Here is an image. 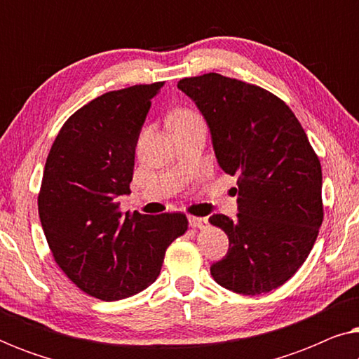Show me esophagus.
<instances>
[{
	"instance_id": "34e87169",
	"label": "esophagus",
	"mask_w": 359,
	"mask_h": 359,
	"mask_svg": "<svg viewBox=\"0 0 359 359\" xmlns=\"http://www.w3.org/2000/svg\"><path fill=\"white\" fill-rule=\"evenodd\" d=\"M189 224H191V227H193V229H199V230L208 229V225H209L208 219H205V217H194V215H191V217H189Z\"/></svg>"
}]
</instances>
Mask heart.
<instances>
[{
    "instance_id": "obj_1",
    "label": "heart",
    "mask_w": 359,
    "mask_h": 359,
    "mask_svg": "<svg viewBox=\"0 0 359 359\" xmlns=\"http://www.w3.org/2000/svg\"><path fill=\"white\" fill-rule=\"evenodd\" d=\"M194 121H201L199 114H196L194 111L191 109H181L175 114L173 117V122L175 126H180V124H186V122H194Z\"/></svg>"
}]
</instances>
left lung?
I'll return each mask as SVG.
<instances>
[{"instance_id":"1","label":"left lung","mask_w":359,"mask_h":359,"mask_svg":"<svg viewBox=\"0 0 359 359\" xmlns=\"http://www.w3.org/2000/svg\"><path fill=\"white\" fill-rule=\"evenodd\" d=\"M178 88L208 121L220 168L237 176V219L209 217L229 237L210 274L245 296L273 291L296 274L317 240L320 160L294 112L264 88L219 73L183 78Z\"/></svg>"}]
</instances>
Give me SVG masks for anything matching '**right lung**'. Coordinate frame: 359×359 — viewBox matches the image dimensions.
<instances>
[{
  "label": "right lung",
  "instance_id": "obj_1",
  "mask_svg": "<svg viewBox=\"0 0 359 359\" xmlns=\"http://www.w3.org/2000/svg\"><path fill=\"white\" fill-rule=\"evenodd\" d=\"M165 81L104 93L62 126L48 151L39 217L58 268L78 289L119 301L149 287L170 243L188 230L181 212L122 214L135 147Z\"/></svg>",
  "mask_w": 359,
  "mask_h": 359
}]
</instances>
